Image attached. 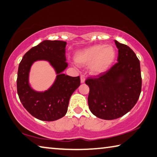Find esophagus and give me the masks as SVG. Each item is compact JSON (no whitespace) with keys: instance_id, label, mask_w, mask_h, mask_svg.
I'll use <instances>...</instances> for the list:
<instances>
[{"instance_id":"1","label":"esophagus","mask_w":157,"mask_h":157,"mask_svg":"<svg viewBox=\"0 0 157 157\" xmlns=\"http://www.w3.org/2000/svg\"><path fill=\"white\" fill-rule=\"evenodd\" d=\"M85 81H86V78H85V76L83 75L81 76V83H84Z\"/></svg>"}]
</instances>
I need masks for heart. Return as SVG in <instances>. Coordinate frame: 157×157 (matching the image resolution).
<instances>
[{"instance_id":"1","label":"heart","mask_w":157,"mask_h":157,"mask_svg":"<svg viewBox=\"0 0 157 157\" xmlns=\"http://www.w3.org/2000/svg\"><path fill=\"white\" fill-rule=\"evenodd\" d=\"M116 57L117 52L113 46L97 44L77 51L74 59L78 66L89 65L90 73L98 76L112 67Z\"/></svg>"}]
</instances>
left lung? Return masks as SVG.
I'll return each mask as SVG.
<instances>
[{"instance_id":"1","label":"left lung","mask_w":157,"mask_h":157,"mask_svg":"<svg viewBox=\"0 0 157 157\" xmlns=\"http://www.w3.org/2000/svg\"><path fill=\"white\" fill-rule=\"evenodd\" d=\"M119 50L114 66L97 78L86 81L90 87L88 105L92 113L104 120L123 117L132 109L141 92L140 62L130 47L114 40Z\"/></svg>"}]
</instances>
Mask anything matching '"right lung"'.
Segmentation results:
<instances>
[{"label":"right lung","mask_w":157,"mask_h":157,"mask_svg":"<svg viewBox=\"0 0 157 157\" xmlns=\"http://www.w3.org/2000/svg\"><path fill=\"white\" fill-rule=\"evenodd\" d=\"M62 40H45L26 52L18 66L17 92L21 102L30 114L36 119L54 121L67 113L69 101L80 86V77L63 74L67 67L65 47ZM38 60L48 62L56 73L52 86L45 91H36L29 83L32 65Z\"/></svg>","instance_id":"add662e5"}]
</instances>
